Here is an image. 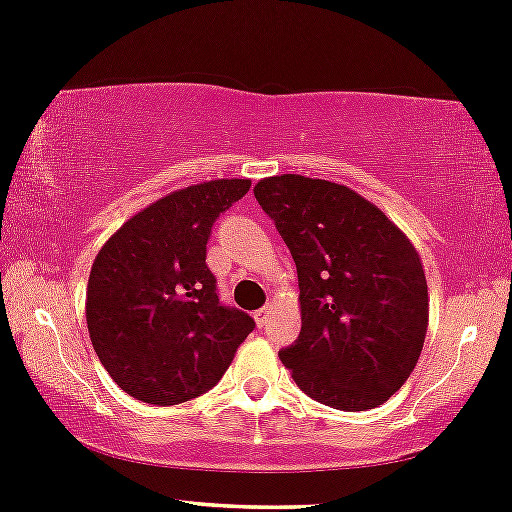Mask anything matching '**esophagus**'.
<instances>
[{"label":"esophagus","mask_w":512,"mask_h":512,"mask_svg":"<svg viewBox=\"0 0 512 512\" xmlns=\"http://www.w3.org/2000/svg\"><path fill=\"white\" fill-rule=\"evenodd\" d=\"M269 316H272V308H269V306L260 308V311H255V323H257V328H265Z\"/></svg>","instance_id":"esophagus-1"}]
</instances>
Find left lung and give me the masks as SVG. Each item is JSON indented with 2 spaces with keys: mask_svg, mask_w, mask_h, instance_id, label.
<instances>
[{
  "mask_svg": "<svg viewBox=\"0 0 512 512\" xmlns=\"http://www.w3.org/2000/svg\"><path fill=\"white\" fill-rule=\"evenodd\" d=\"M255 199L299 272L301 333L279 352L303 393L369 411L406 384L428 333V282L411 240L345 184L267 177Z\"/></svg>",
  "mask_w": 512,
  "mask_h": 512,
  "instance_id": "obj_1",
  "label": "left lung"
}]
</instances>
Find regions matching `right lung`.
I'll list each match as a JSON object with an SVG mask.
<instances>
[{
    "mask_svg": "<svg viewBox=\"0 0 512 512\" xmlns=\"http://www.w3.org/2000/svg\"><path fill=\"white\" fill-rule=\"evenodd\" d=\"M250 179L172 192L106 240L87 282L94 352L128 396L177 406L218 384L255 320L218 301L206 243Z\"/></svg>",
    "mask_w": 512,
    "mask_h": 512,
    "instance_id": "right-lung-1",
    "label": "right lung"
}]
</instances>
